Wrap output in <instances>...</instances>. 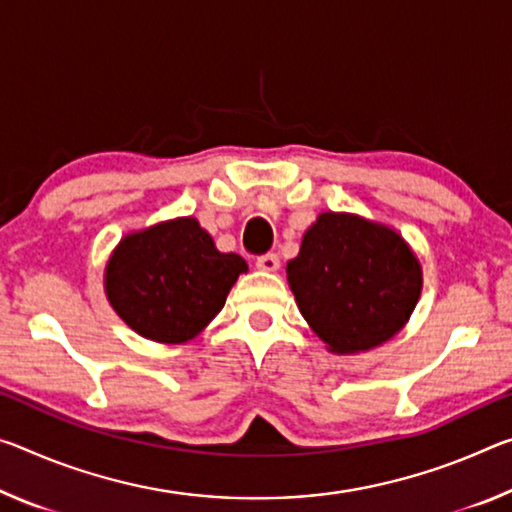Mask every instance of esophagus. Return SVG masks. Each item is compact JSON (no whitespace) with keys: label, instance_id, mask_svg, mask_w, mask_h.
<instances>
[{"label":"esophagus","instance_id":"1","mask_svg":"<svg viewBox=\"0 0 512 512\" xmlns=\"http://www.w3.org/2000/svg\"><path fill=\"white\" fill-rule=\"evenodd\" d=\"M255 264H257L259 271L275 273V271L280 269V257L273 255V253H266V255H259V257L255 259Z\"/></svg>","mask_w":512,"mask_h":512}]
</instances>
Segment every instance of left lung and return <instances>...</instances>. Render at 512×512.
Segmentation results:
<instances>
[{
  "instance_id": "1",
  "label": "left lung",
  "mask_w": 512,
  "mask_h": 512,
  "mask_svg": "<svg viewBox=\"0 0 512 512\" xmlns=\"http://www.w3.org/2000/svg\"><path fill=\"white\" fill-rule=\"evenodd\" d=\"M287 280L303 319L337 355L399 335L424 287L419 259L394 227L348 212L316 216Z\"/></svg>"
}]
</instances>
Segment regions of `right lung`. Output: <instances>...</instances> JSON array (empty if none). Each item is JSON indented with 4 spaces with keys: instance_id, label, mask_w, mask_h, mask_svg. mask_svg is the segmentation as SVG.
I'll list each match as a JSON object with an SVG mask.
<instances>
[{
    "instance_id": "right-lung-1",
    "label": "right lung",
    "mask_w": 512,
    "mask_h": 512,
    "mask_svg": "<svg viewBox=\"0 0 512 512\" xmlns=\"http://www.w3.org/2000/svg\"><path fill=\"white\" fill-rule=\"evenodd\" d=\"M246 259L221 253L198 218L129 232L104 266V294L129 328L159 344H184L223 310Z\"/></svg>"
}]
</instances>
